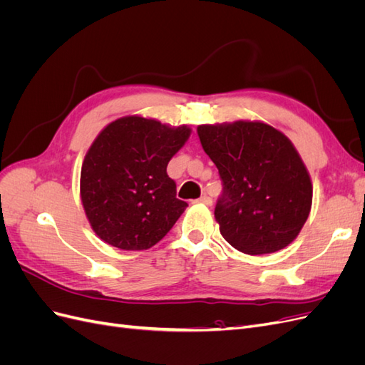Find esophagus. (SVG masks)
<instances>
[{
    "mask_svg": "<svg viewBox=\"0 0 365 365\" xmlns=\"http://www.w3.org/2000/svg\"><path fill=\"white\" fill-rule=\"evenodd\" d=\"M197 202H202V204H205V205H212V197H210V196H207V195H202L201 197H200V200H197Z\"/></svg>",
    "mask_w": 365,
    "mask_h": 365,
    "instance_id": "1",
    "label": "esophagus"
}]
</instances>
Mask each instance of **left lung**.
<instances>
[{"label": "left lung", "instance_id": "obj_1", "mask_svg": "<svg viewBox=\"0 0 365 365\" xmlns=\"http://www.w3.org/2000/svg\"><path fill=\"white\" fill-rule=\"evenodd\" d=\"M196 130L224 182L215 208L220 235L251 256L288 247L312 207L311 176L292 141L257 120L200 125Z\"/></svg>", "mask_w": 365, "mask_h": 365}]
</instances>
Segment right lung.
Segmentation results:
<instances>
[{
    "mask_svg": "<svg viewBox=\"0 0 365 365\" xmlns=\"http://www.w3.org/2000/svg\"><path fill=\"white\" fill-rule=\"evenodd\" d=\"M190 134L189 125L141 115L117 118L101 130L82 163L81 200L103 242L141 251L169 233L187 202L176 197L165 169Z\"/></svg>",
    "mask_w": 365,
    "mask_h": 365,
    "instance_id": "obj_1",
    "label": "right lung"
}]
</instances>
